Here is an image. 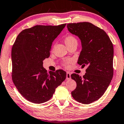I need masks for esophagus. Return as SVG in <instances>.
<instances>
[{
	"mask_svg": "<svg viewBox=\"0 0 124 124\" xmlns=\"http://www.w3.org/2000/svg\"><path fill=\"white\" fill-rule=\"evenodd\" d=\"M66 78L67 80H70L71 78V76H70V72H67V76H66Z\"/></svg>",
	"mask_w": 124,
	"mask_h": 124,
	"instance_id": "1",
	"label": "esophagus"
}]
</instances>
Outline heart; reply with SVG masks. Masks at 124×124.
Listing matches in <instances>:
<instances>
[{
  "instance_id": "heart-1",
  "label": "heart",
  "mask_w": 124,
  "mask_h": 124,
  "mask_svg": "<svg viewBox=\"0 0 124 124\" xmlns=\"http://www.w3.org/2000/svg\"><path fill=\"white\" fill-rule=\"evenodd\" d=\"M76 41V39L74 38L73 36H71V35L67 36L65 39V43L66 46L69 44H70V43H71L72 42H73V41ZM70 62H71V60H70V59H67V60L64 61L63 65L65 66H67V64L70 63Z\"/></svg>"
}]
</instances>
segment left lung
<instances>
[{
  "label": "left lung",
  "mask_w": 124,
  "mask_h": 124,
  "mask_svg": "<svg viewBox=\"0 0 124 124\" xmlns=\"http://www.w3.org/2000/svg\"><path fill=\"white\" fill-rule=\"evenodd\" d=\"M67 28L81 40L78 63L88 67L83 77L71 75L77 84L72 96L80 103L89 104L103 95L113 78V44L104 30L89 22L70 23Z\"/></svg>",
  "instance_id": "obj_1"
}]
</instances>
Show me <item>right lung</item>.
<instances>
[{
    "mask_svg": "<svg viewBox=\"0 0 124 124\" xmlns=\"http://www.w3.org/2000/svg\"><path fill=\"white\" fill-rule=\"evenodd\" d=\"M65 25H35L22 31L16 39L11 51L12 78L20 93L30 102L41 104L50 100L65 79L63 70L47 72L43 67L52 42Z\"/></svg>",
    "mask_w": 124,
    "mask_h": 124,
    "instance_id": "obj_1",
    "label": "right lung"
}]
</instances>
